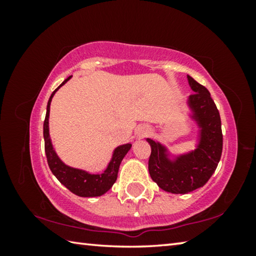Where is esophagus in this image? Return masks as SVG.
I'll return each instance as SVG.
<instances>
[{"label":"esophagus","mask_w":256,"mask_h":256,"mask_svg":"<svg viewBox=\"0 0 256 256\" xmlns=\"http://www.w3.org/2000/svg\"><path fill=\"white\" fill-rule=\"evenodd\" d=\"M150 133H151V130H150V128L146 126V125H140V126H138V128H136V136H138V138H140L148 136Z\"/></svg>","instance_id":"34e87169"}]
</instances>
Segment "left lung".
I'll return each mask as SVG.
<instances>
[{"label": "left lung", "mask_w": 256, "mask_h": 256, "mask_svg": "<svg viewBox=\"0 0 256 256\" xmlns=\"http://www.w3.org/2000/svg\"><path fill=\"white\" fill-rule=\"evenodd\" d=\"M194 92L188 99V118L198 126L196 149L172 154L166 146L146 138L151 146L149 174L160 188L174 194H186L200 188L214 174L222 152V120L214 102L206 86L188 76Z\"/></svg>", "instance_id": "1"}]
</instances>
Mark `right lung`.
Instances as JSON below:
<instances>
[{
    "label": "right lung",
    "mask_w": 256,
    "mask_h": 256,
    "mask_svg": "<svg viewBox=\"0 0 256 256\" xmlns=\"http://www.w3.org/2000/svg\"><path fill=\"white\" fill-rule=\"evenodd\" d=\"M72 78L68 76V79L64 80L58 88H56L53 94H50L47 102L46 108V118L44 120V140H45V154L47 158V162L50 168L53 175L60 180V184H63L68 190H70L72 193H74L78 196L82 198H94V196H100L105 194L107 190L112 188V186L118 180V174L120 170V164L122 162L125 154L128 152L131 149V144H125L122 146H118L112 151V158L108 162L106 170H104L102 174H92V172L79 170V168H74L68 166V164H64L60 158L56 154L54 150L53 144H52V138L50 136V126H48V120H50V108L52 98L54 97L55 92L62 86L66 84V82Z\"/></svg>",
    "instance_id": "right-lung-1"
}]
</instances>
